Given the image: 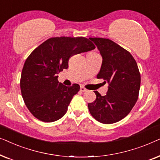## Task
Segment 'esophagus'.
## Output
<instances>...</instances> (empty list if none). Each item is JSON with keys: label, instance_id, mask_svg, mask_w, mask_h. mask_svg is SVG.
I'll list each match as a JSON object with an SVG mask.
<instances>
[{"label": "esophagus", "instance_id": "1", "mask_svg": "<svg viewBox=\"0 0 160 160\" xmlns=\"http://www.w3.org/2000/svg\"><path fill=\"white\" fill-rule=\"evenodd\" d=\"M80 91L82 92H86V91H87V89H86V88H84V87H81V88H80Z\"/></svg>", "mask_w": 160, "mask_h": 160}]
</instances>
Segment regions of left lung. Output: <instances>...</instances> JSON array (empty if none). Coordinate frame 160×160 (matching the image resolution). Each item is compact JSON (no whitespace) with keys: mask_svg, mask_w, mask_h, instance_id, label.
<instances>
[{"mask_svg":"<svg viewBox=\"0 0 160 160\" xmlns=\"http://www.w3.org/2000/svg\"><path fill=\"white\" fill-rule=\"evenodd\" d=\"M100 52L102 62L98 78L109 84L105 96L95 91L96 99L88 103L91 115L102 124H113L129 114L138 98L141 74L128 50L108 38H89Z\"/></svg>","mask_w":160,"mask_h":160,"instance_id":"left-lung-1","label":"left lung"}]
</instances>
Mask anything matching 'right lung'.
<instances>
[{"label": "right lung", "instance_id": "right-lung-1", "mask_svg": "<svg viewBox=\"0 0 160 160\" xmlns=\"http://www.w3.org/2000/svg\"><path fill=\"white\" fill-rule=\"evenodd\" d=\"M95 48L84 37H53L28 56L22 71L20 89L25 106L36 119L52 122L65 114L80 87L65 86L58 82V74L68 68L71 57Z\"/></svg>", "mask_w": 160, "mask_h": 160}]
</instances>
